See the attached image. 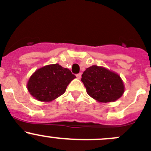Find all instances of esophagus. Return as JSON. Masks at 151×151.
Returning <instances> with one entry per match:
<instances>
[{
    "mask_svg": "<svg viewBox=\"0 0 151 151\" xmlns=\"http://www.w3.org/2000/svg\"><path fill=\"white\" fill-rule=\"evenodd\" d=\"M76 77H77L78 79H81V73H78L76 75Z\"/></svg>",
    "mask_w": 151,
    "mask_h": 151,
    "instance_id": "obj_1",
    "label": "esophagus"
}]
</instances>
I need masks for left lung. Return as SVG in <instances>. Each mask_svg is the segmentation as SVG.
<instances>
[{
    "instance_id": "1",
    "label": "left lung",
    "mask_w": 151,
    "mask_h": 151,
    "mask_svg": "<svg viewBox=\"0 0 151 151\" xmlns=\"http://www.w3.org/2000/svg\"><path fill=\"white\" fill-rule=\"evenodd\" d=\"M88 95L99 102H115L123 95L124 82L119 74L104 67L92 65L82 74Z\"/></svg>"
}]
</instances>
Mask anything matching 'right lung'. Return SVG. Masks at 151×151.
<instances>
[{
	"label": "right lung",
	"instance_id": "1",
	"mask_svg": "<svg viewBox=\"0 0 151 151\" xmlns=\"http://www.w3.org/2000/svg\"><path fill=\"white\" fill-rule=\"evenodd\" d=\"M76 76L59 64L48 65L36 70L29 77L27 88L29 94L41 102H52L65 93Z\"/></svg>",
	"mask_w": 151,
	"mask_h": 151
}]
</instances>
